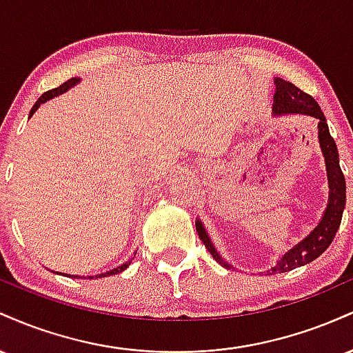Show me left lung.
<instances>
[{"instance_id":"obj_1","label":"left lung","mask_w":353,"mask_h":353,"mask_svg":"<svg viewBox=\"0 0 353 353\" xmlns=\"http://www.w3.org/2000/svg\"><path fill=\"white\" fill-rule=\"evenodd\" d=\"M274 112L275 114H307L319 119V143L322 148L323 157H325L327 165V176H329L330 185V196L329 205H327L325 214H323L320 224L307 236L301 244H297L289 252L283 254V257L277 262V265L272 267L274 274L289 272V270L309 264L315 261L319 255H322L327 250V247L332 244L335 234L340 228V221H342L343 208H345V177H343L342 169L339 164V151L337 144H335L334 137L330 136L329 125H327L325 116H323L322 109L317 104V101L312 98L310 94L303 92L295 84L283 81L281 78L275 79V94H274ZM196 230L199 234V239L204 242L205 249L209 250L210 255L229 269L228 262L217 254L216 247L212 245L210 239L202 228L199 221L196 222Z\"/></svg>"}]
</instances>
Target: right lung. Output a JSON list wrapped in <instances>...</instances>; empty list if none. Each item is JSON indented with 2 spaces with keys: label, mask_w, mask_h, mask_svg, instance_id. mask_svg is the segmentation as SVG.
Here are the masks:
<instances>
[{
  "label": "right lung",
  "mask_w": 353,
  "mask_h": 353,
  "mask_svg": "<svg viewBox=\"0 0 353 353\" xmlns=\"http://www.w3.org/2000/svg\"><path fill=\"white\" fill-rule=\"evenodd\" d=\"M78 78H71V79H68L66 83H63L61 84V86H58V88H54V89H50V91H46L44 92V94L41 96V98H39L38 101H36L34 103V106L31 108V111H30V117L33 116V112L36 111V109L39 108V104H43V103H46L48 99H51V98H54V96H58V94H63L64 91H68V89H70L71 86H74L76 83H78ZM131 264V261L129 262H125V264H123V265H119V267H116V269H112V270H108V272H104V274H99V275H96V279H99V277H108V275H114V274H119V272H123L124 269H128V265ZM64 275V274H63ZM68 277H70V275H68ZM74 277H78V279H81L79 275H74ZM88 279H94L92 277V275H89Z\"/></svg>",
  "instance_id": "right-lung-1"
}]
</instances>
